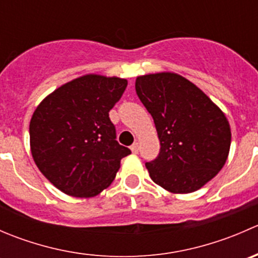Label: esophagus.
<instances>
[{
	"mask_svg": "<svg viewBox=\"0 0 258 258\" xmlns=\"http://www.w3.org/2000/svg\"><path fill=\"white\" fill-rule=\"evenodd\" d=\"M139 148H140V146H139V144H137V142H135V144L131 146V151L134 153H139Z\"/></svg>",
	"mask_w": 258,
	"mask_h": 258,
	"instance_id": "1",
	"label": "esophagus"
}]
</instances>
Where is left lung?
<instances>
[{
    "label": "left lung",
    "mask_w": 258,
    "mask_h": 258,
    "mask_svg": "<svg viewBox=\"0 0 258 258\" xmlns=\"http://www.w3.org/2000/svg\"><path fill=\"white\" fill-rule=\"evenodd\" d=\"M136 92L152 116L160 153L146 162L151 178L172 194H189L225 165L231 128L225 113L196 85L171 72L136 79Z\"/></svg>",
    "instance_id": "obj_1"
}]
</instances>
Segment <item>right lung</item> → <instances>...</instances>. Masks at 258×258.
<instances>
[{
    "instance_id": "obj_1",
    "label": "right lung",
    "mask_w": 258,
    "mask_h": 258,
    "mask_svg": "<svg viewBox=\"0 0 258 258\" xmlns=\"http://www.w3.org/2000/svg\"><path fill=\"white\" fill-rule=\"evenodd\" d=\"M127 80L85 75L48 95L30 122L31 153L38 170L59 191L93 197L107 188L131 153L116 141L108 112Z\"/></svg>"
}]
</instances>
